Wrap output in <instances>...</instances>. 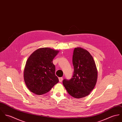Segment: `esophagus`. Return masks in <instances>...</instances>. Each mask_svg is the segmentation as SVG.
Wrapping results in <instances>:
<instances>
[{"label":"esophagus","mask_w":122,"mask_h":122,"mask_svg":"<svg viewBox=\"0 0 122 122\" xmlns=\"http://www.w3.org/2000/svg\"><path fill=\"white\" fill-rule=\"evenodd\" d=\"M59 82H61L63 80V78L62 77H59Z\"/></svg>","instance_id":"obj_1"}]
</instances>
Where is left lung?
<instances>
[{
  "mask_svg": "<svg viewBox=\"0 0 122 122\" xmlns=\"http://www.w3.org/2000/svg\"><path fill=\"white\" fill-rule=\"evenodd\" d=\"M74 73L70 80H63L68 93L78 99L88 95L95 87L98 72L94 59L90 52L81 47L75 48L72 57Z\"/></svg>",
  "mask_w": 122,
  "mask_h": 122,
  "instance_id": "8db88e82",
  "label": "left lung"
}]
</instances>
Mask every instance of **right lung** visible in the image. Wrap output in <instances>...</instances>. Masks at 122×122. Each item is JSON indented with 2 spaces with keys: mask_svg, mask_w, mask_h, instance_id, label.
Wrapping results in <instances>:
<instances>
[{
  "mask_svg": "<svg viewBox=\"0 0 122 122\" xmlns=\"http://www.w3.org/2000/svg\"><path fill=\"white\" fill-rule=\"evenodd\" d=\"M59 52L50 48H41L29 57L24 70V79L30 92L37 95L44 94L59 82L52 63Z\"/></svg>",
  "mask_w": 122,
  "mask_h": 122,
  "instance_id": "obj_1",
  "label": "right lung"
}]
</instances>
